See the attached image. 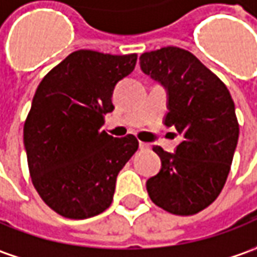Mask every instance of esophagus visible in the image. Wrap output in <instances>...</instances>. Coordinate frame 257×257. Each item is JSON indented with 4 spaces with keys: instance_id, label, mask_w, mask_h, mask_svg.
Here are the masks:
<instances>
[{
    "instance_id": "esophagus-1",
    "label": "esophagus",
    "mask_w": 257,
    "mask_h": 257,
    "mask_svg": "<svg viewBox=\"0 0 257 257\" xmlns=\"http://www.w3.org/2000/svg\"><path fill=\"white\" fill-rule=\"evenodd\" d=\"M139 148H141L142 151H149L151 146H149V144H146V142H141V141H139Z\"/></svg>"
}]
</instances>
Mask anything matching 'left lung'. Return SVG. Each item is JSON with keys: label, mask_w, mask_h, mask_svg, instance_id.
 I'll return each mask as SVG.
<instances>
[{"label": "left lung", "mask_w": 257, "mask_h": 257, "mask_svg": "<svg viewBox=\"0 0 257 257\" xmlns=\"http://www.w3.org/2000/svg\"><path fill=\"white\" fill-rule=\"evenodd\" d=\"M142 72L166 89L165 125L182 137L175 154L161 146V171L146 182L149 198L173 215H195L223 189L233 159L239 123L226 85L193 54L166 47L139 57Z\"/></svg>", "instance_id": "obj_1"}]
</instances>
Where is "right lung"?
<instances>
[{"instance_id":"1","label":"right lung","mask_w":257,"mask_h":257,"mask_svg":"<svg viewBox=\"0 0 257 257\" xmlns=\"http://www.w3.org/2000/svg\"><path fill=\"white\" fill-rule=\"evenodd\" d=\"M137 58L75 51L35 91L24 146L35 189L61 216L86 219L111 206L116 176L139 142L134 135L111 137L101 126L113 111L115 85L134 71Z\"/></svg>"}]
</instances>
